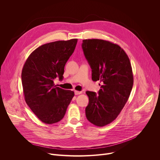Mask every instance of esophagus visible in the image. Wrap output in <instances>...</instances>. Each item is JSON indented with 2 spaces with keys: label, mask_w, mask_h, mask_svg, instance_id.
Instances as JSON below:
<instances>
[{
  "label": "esophagus",
  "mask_w": 160,
  "mask_h": 160,
  "mask_svg": "<svg viewBox=\"0 0 160 160\" xmlns=\"http://www.w3.org/2000/svg\"><path fill=\"white\" fill-rule=\"evenodd\" d=\"M82 93V92H80V91H77V90H75V95H79Z\"/></svg>",
  "instance_id": "34e87169"
}]
</instances>
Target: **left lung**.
Segmentation results:
<instances>
[{
  "label": "left lung",
  "instance_id": "obj_1",
  "mask_svg": "<svg viewBox=\"0 0 160 160\" xmlns=\"http://www.w3.org/2000/svg\"><path fill=\"white\" fill-rule=\"evenodd\" d=\"M82 49L92 69V80H100L99 94L87 91V120L96 126L111 123L127 102L133 83L130 59L118 44L101 39H85Z\"/></svg>",
  "mask_w": 160,
  "mask_h": 160
}]
</instances>
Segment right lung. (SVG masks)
Listing matches in <instances>:
<instances>
[{
	"label": "right lung",
	"mask_w": 160,
	"mask_h": 160,
	"mask_svg": "<svg viewBox=\"0 0 160 160\" xmlns=\"http://www.w3.org/2000/svg\"><path fill=\"white\" fill-rule=\"evenodd\" d=\"M78 39L43 44L33 51L22 68L21 80L26 103L46 124L61 121L75 94L56 87L54 80L63 78L64 66L75 49Z\"/></svg>",
	"instance_id": "obj_1"
}]
</instances>
